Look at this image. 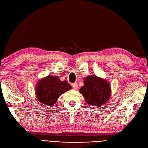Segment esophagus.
<instances>
[{"label":"esophagus","instance_id":"34e87169","mask_svg":"<svg viewBox=\"0 0 148 148\" xmlns=\"http://www.w3.org/2000/svg\"><path fill=\"white\" fill-rule=\"evenodd\" d=\"M72 87H73V88L74 89H77V88H78V84L76 83H73V84H72Z\"/></svg>","mask_w":148,"mask_h":148}]
</instances>
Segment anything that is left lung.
Returning a JSON list of instances; mask_svg holds the SVG:
<instances>
[{"label":"left lung","instance_id":"obj_1","mask_svg":"<svg viewBox=\"0 0 148 148\" xmlns=\"http://www.w3.org/2000/svg\"><path fill=\"white\" fill-rule=\"evenodd\" d=\"M86 103L95 107H100L108 102L111 95V88L105 79L95 75L84 78V86L79 89Z\"/></svg>","mask_w":148,"mask_h":148}]
</instances>
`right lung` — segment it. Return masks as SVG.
Returning a JSON list of instances; mask_svg holds the SVG:
<instances>
[{"instance_id": "right-lung-1", "label": "right lung", "mask_w": 148, "mask_h": 148, "mask_svg": "<svg viewBox=\"0 0 148 148\" xmlns=\"http://www.w3.org/2000/svg\"><path fill=\"white\" fill-rule=\"evenodd\" d=\"M72 89L67 81H62L58 76L48 75L37 83L35 93L39 102L52 106L60 95Z\"/></svg>"}]
</instances>
